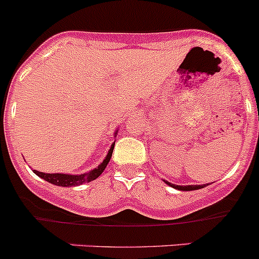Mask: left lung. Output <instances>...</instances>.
<instances>
[{"label":"left lung","mask_w":259,"mask_h":259,"mask_svg":"<svg viewBox=\"0 0 259 259\" xmlns=\"http://www.w3.org/2000/svg\"><path fill=\"white\" fill-rule=\"evenodd\" d=\"M163 181L165 182L167 185H169L170 187H173V189L176 190H181V191H193V190H199V189H203V187L208 186L209 184H204V185H175V184H170V182L165 181V180H163Z\"/></svg>","instance_id":"left-lung-1"}]
</instances>
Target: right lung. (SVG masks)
<instances>
[{"mask_svg": "<svg viewBox=\"0 0 259 259\" xmlns=\"http://www.w3.org/2000/svg\"><path fill=\"white\" fill-rule=\"evenodd\" d=\"M117 132H118V130L114 132V137L117 136ZM114 145H115V142H113V144H111L108 154H106V156L104 158V160L100 163V164L97 165L96 168H94V169L90 170V172L82 173V175H69V173H45V172H39V170H35V169H33V172H34L38 177L44 179L45 181L50 182V184H52V185H56V186L72 187V186H78V185L86 184V182H91L100 176L101 173L104 172V169L106 168V165H108V163L110 162Z\"/></svg>", "mask_w": 259, "mask_h": 259, "instance_id": "obj_1", "label": "right lung"}]
</instances>
